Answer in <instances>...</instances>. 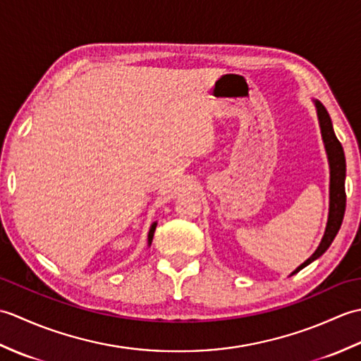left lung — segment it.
Listing matches in <instances>:
<instances>
[{"mask_svg": "<svg viewBox=\"0 0 361 361\" xmlns=\"http://www.w3.org/2000/svg\"><path fill=\"white\" fill-rule=\"evenodd\" d=\"M315 105H317L318 119L321 126V135H323V141H324L326 152L329 157V164H331V206H329V220H327L323 240H321L317 251L313 252V255L305 260L302 265H299L293 271V274L298 273L299 270H302L304 267L312 264L313 260L318 259L319 256H323V252L331 247L335 235L340 231L344 211H346V190H344V178H346V158H344L343 145L338 140H336L334 127H332V121H331V116H329L326 106L318 101L315 102Z\"/></svg>", "mask_w": 361, "mask_h": 361, "instance_id": "left-lung-1", "label": "left lung"}]
</instances>
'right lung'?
<instances>
[{
  "instance_id": "1",
  "label": "right lung",
  "mask_w": 361,
  "mask_h": 361,
  "mask_svg": "<svg viewBox=\"0 0 361 361\" xmlns=\"http://www.w3.org/2000/svg\"><path fill=\"white\" fill-rule=\"evenodd\" d=\"M155 228H157V224H153L150 231H149V243H152V239H153V233H155Z\"/></svg>"
}]
</instances>
